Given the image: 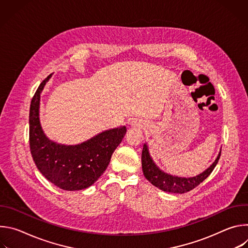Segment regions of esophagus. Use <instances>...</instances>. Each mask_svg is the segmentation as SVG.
<instances>
[{"label":"esophagus","mask_w":248,"mask_h":248,"mask_svg":"<svg viewBox=\"0 0 248 248\" xmlns=\"http://www.w3.org/2000/svg\"><path fill=\"white\" fill-rule=\"evenodd\" d=\"M131 127H143V123H141L138 120H132L129 124Z\"/></svg>","instance_id":"obj_1"}]
</instances>
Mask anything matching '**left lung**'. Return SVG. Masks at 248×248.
<instances>
[{"instance_id": "obj_1", "label": "left lung", "mask_w": 248, "mask_h": 248, "mask_svg": "<svg viewBox=\"0 0 248 248\" xmlns=\"http://www.w3.org/2000/svg\"><path fill=\"white\" fill-rule=\"evenodd\" d=\"M220 156L221 149L215 161L209 166V168H207L205 170L198 173L197 175L189 176V178L174 175L170 172H166L165 170L160 169L159 166H157V164L151 157L146 142L143 145L142 154H141V162H142V170L144 176L154 186L158 187L159 189L165 192L182 194L193 189L198 185H200L205 179H207L210 173L213 171L216 165L218 164Z\"/></svg>"}]
</instances>
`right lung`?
Listing matches in <instances>:
<instances>
[{"mask_svg":"<svg viewBox=\"0 0 248 248\" xmlns=\"http://www.w3.org/2000/svg\"><path fill=\"white\" fill-rule=\"evenodd\" d=\"M50 75L35 92L29 111V143L33 161L45 178L68 191L91 186L107 169L126 132L124 125L104 130L75 145L58 143L44 132L40 123L41 93Z\"/></svg>","mask_w":248,"mask_h":248,"instance_id":"right-lung-1","label":"right lung"}]
</instances>
